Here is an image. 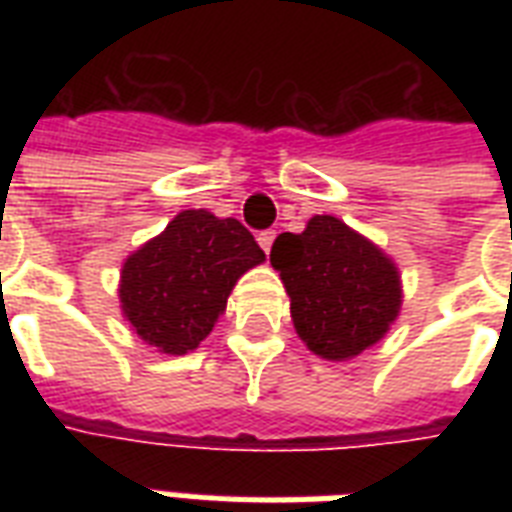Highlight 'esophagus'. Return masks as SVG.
Instances as JSON below:
<instances>
[{
    "mask_svg": "<svg viewBox=\"0 0 512 512\" xmlns=\"http://www.w3.org/2000/svg\"><path fill=\"white\" fill-rule=\"evenodd\" d=\"M273 239H276V231H260V233H257V244H260V247L265 249V255L271 252Z\"/></svg>",
    "mask_w": 512,
    "mask_h": 512,
    "instance_id": "esophagus-1",
    "label": "esophagus"
}]
</instances>
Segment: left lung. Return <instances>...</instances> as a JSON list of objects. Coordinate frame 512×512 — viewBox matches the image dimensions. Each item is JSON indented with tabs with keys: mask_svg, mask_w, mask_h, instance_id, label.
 <instances>
[{
	"mask_svg": "<svg viewBox=\"0 0 512 512\" xmlns=\"http://www.w3.org/2000/svg\"><path fill=\"white\" fill-rule=\"evenodd\" d=\"M271 265L289 295L300 340L345 361L380 342L401 311V276L377 244L332 215L273 241Z\"/></svg>",
	"mask_w": 512,
	"mask_h": 512,
	"instance_id": "left-lung-1",
	"label": "left lung"
}]
</instances>
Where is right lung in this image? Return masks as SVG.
I'll use <instances>...</instances> for the list:
<instances>
[{"mask_svg":"<svg viewBox=\"0 0 512 512\" xmlns=\"http://www.w3.org/2000/svg\"><path fill=\"white\" fill-rule=\"evenodd\" d=\"M263 260L265 252L239 220L185 209L124 260V319L140 340L183 356L212 332L236 281Z\"/></svg>","mask_w":512,"mask_h":512,"instance_id":"obj_1","label":"right lung"}]
</instances>
